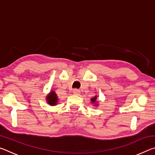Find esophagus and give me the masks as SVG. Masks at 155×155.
Returning <instances> with one entry per match:
<instances>
[{
    "label": "esophagus",
    "mask_w": 155,
    "mask_h": 155,
    "mask_svg": "<svg viewBox=\"0 0 155 155\" xmlns=\"http://www.w3.org/2000/svg\"><path fill=\"white\" fill-rule=\"evenodd\" d=\"M73 94H74V95H79L80 91L78 90H77V89H74V90H73Z\"/></svg>",
    "instance_id": "1"
}]
</instances>
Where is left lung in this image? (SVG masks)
Instances as JSON below:
<instances>
[{"instance_id": "1", "label": "left lung", "mask_w": 155, "mask_h": 155, "mask_svg": "<svg viewBox=\"0 0 155 155\" xmlns=\"http://www.w3.org/2000/svg\"><path fill=\"white\" fill-rule=\"evenodd\" d=\"M91 104H94V106H98L99 103L98 101H97V96L96 95L94 97H93V98H91Z\"/></svg>"}]
</instances>
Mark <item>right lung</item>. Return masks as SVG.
Masks as SVG:
<instances>
[{
    "label": "right lung",
    "instance_id": "right-lung-1",
    "mask_svg": "<svg viewBox=\"0 0 155 155\" xmlns=\"http://www.w3.org/2000/svg\"><path fill=\"white\" fill-rule=\"evenodd\" d=\"M46 101L49 105L55 106L58 103V96L54 90H51L46 97Z\"/></svg>",
    "mask_w": 155,
    "mask_h": 155
}]
</instances>
